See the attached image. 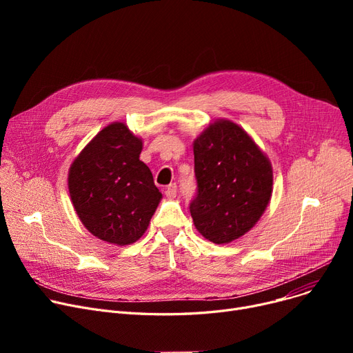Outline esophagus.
<instances>
[{"mask_svg":"<svg viewBox=\"0 0 353 353\" xmlns=\"http://www.w3.org/2000/svg\"><path fill=\"white\" fill-rule=\"evenodd\" d=\"M164 193H165V196L169 197V199H173V197H176V194H177V186H176V183H172V184H169V186L165 188Z\"/></svg>","mask_w":353,"mask_h":353,"instance_id":"esophagus-1","label":"esophagus"}]
</instances>
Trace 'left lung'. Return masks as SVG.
I'll return each mask as SVG.
<instances>
[{
    "mask_svg": "<svg viewBox=\"0 0 353 353\" xmlns=\"http://www.w3.org/2000/svg\"><path fill=\"white\" fill-rule=\"evenodd\" d=\"M197 194L193 223L213 243H230L262 217L272 196L273 172L266 154L242 127L216 120L193 143Z\"/></svg>",
    "mask_w": 353,
    "mask_h": 353,
    "instance_id": "1",
    "label": "left lung"
}]
</instances>
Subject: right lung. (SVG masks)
<instances>
[{"instance_id": "1", "label": "right lung", "mask_w": 353, "mask_h": 353, "mask_svg": "<svg viewBox=\"0 0 353 353\" xmlns=\"http://www.w3.org/2000/svg\"><path fill=\"white\" fill-rule=\"evenodd\" d=\"M141 148V139L116 121L104 127L70 167L74 210L85 229L104 242L134 243L161 200L150 169L140 160Z\"/></svg>"}]
</instances>
